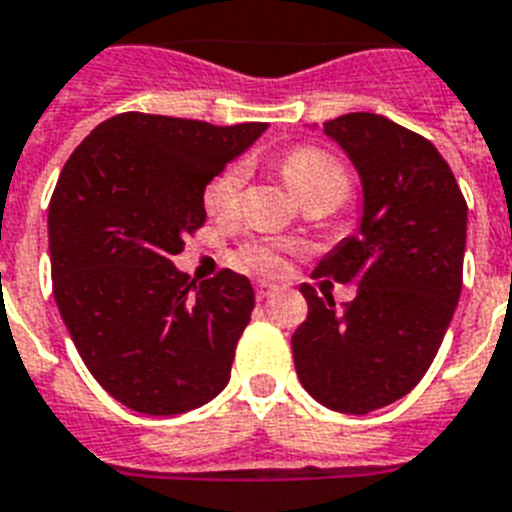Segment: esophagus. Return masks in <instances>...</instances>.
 Masks as SVG:
<instances>
[{"mask_svg":"<svg viewBox=\"0 0 512 512\" xmlns=\"http://www.w3.org/2000/svg\"><path fill=\"white\" fill-rule=\"evenodd\" d=\"M276 292H278V286L276 284H268V281H260V284L255 286L257 299H268L270 294H276Z\"/></svg>","mask_w":512,"mask_h":512,"instance_id":"esophagus-1","label":"esophagus"}]
</instances>
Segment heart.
I'll use <instances>...</instances> for the list:
<instances>
[{
    "label": "heart",
    "mask_w": 512,
    "mask_h": 512,
    "mask_svg": "<svg viewBox=\"0 0 512 512\" xmlns=\"http://www.w3.org/2000/svg\"><path fill=\"white\" fill-rule=\"evenodd\" d=\"M284 178L286 184L292 186V191L299 199L310 197V194H334L342 199L347 191V170L342 168V162L334 160L331 155L321 152V149H297L284 160ZM244 186V170L228 168L226 173H220L213 184L205 191V205L210 213H231L239 205ZM242 263L255 270H278L281 260H278L276 247L270 244H249L242 252Z\"/></svg>",
    "instance_id": "1"
}]
</instances>
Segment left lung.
<instances>
[{"mask_svg":"<svg viewBox=\"0 0 512 512\" xmlns=\"http://www.w3.org/2000/svg\"><path fill=\"white\" fill-rule=\"evenodd\" d=\"M323 134L355 165L363 213L315 273L355 281L357 297L336 310L299 286L294 368L313 400L365 415L405 397L436 357L463 289L468 207L434 144L384 115L350 112Z\"/></svg>","mask_w":512,"mask_h":512,"instance_id":"1","label":"left lung"}]
</instances>
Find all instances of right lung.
Masks as SVG:
<instances>
[{
    "mask_svg": "<svg viewBox=\"0 0 512 512\" xmlns=\"http://www.w3.org/2000/svg\"><path fill=\"white\" fill-rule=\"evenodd\" d=\"M265 128L123 112L99 123L57 178L54 302L91 376L136 413H189L231 378L252 284L234 270L191 284L173 255L205 223L207 184Z\"/></svg>",
    "mask_w": 512,
    "mask_h": 512,
    "instance_id": "add662e5",
    "label": "right lung"
}]
</instances>
